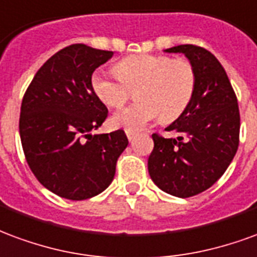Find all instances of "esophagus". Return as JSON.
I'll return each mask as SVG.
<instances>
[{
	"label": "esophagus",
	"instance_id": "esophagus-1",
	"mask_svg": "<svg viewBox=\"0 0 257 257\" xmlns=\"http://www.w3.org/2000/svg\"><path fill=\"white\" fill-rule=\"evenodd\" d=\"M126 136L127 138H128V141H133V138H134V136H136V133L131 130H126Z\"/></svg>",
	"mask_w": 257,
	"mask_h": 257
}]
</instances>
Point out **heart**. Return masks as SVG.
<instances>
[{
    "mask_svg": "<svg viewBox=\"0 0 257 257\" xmlns=\"http://www.w3.org/2000/svg\"><path fill=\"white\" fill-rule=\"evenodd\" d=\"M116 72L95 69L91 75V89L105 105L119 108L137 89L136 102L115 112L110 124L136 131L163 116L174 120L192 102L197 86V72L186 59L167 54H134L120 60Z\"/></svg>",
    "mask_w": 257,
    "mask_h": 257,
    "instance_id": "obj_1",
    "label": "heart"
}]
</instances>
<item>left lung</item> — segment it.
<instances>
[{
  "mask_svg": "<svg viewBox=\"0 0 257 257\" xmlns=\"http://www.w3.org/2000/svg\"><path fill=\"white\" fill-rule=\"evenodd\" d=\"M166 52L188 57L197 86L186 110L166 128L179 134L177 140L152 134L148 170L163 192L186 198L211 188L230 166L239 144V109L227 74L211 52L196 45Z\"/></svg>",
  "mask_w": 257,
  "mask_h": 257,
  "instance_id": "obj_1",
  "label": "left lung"
}]
</instances>
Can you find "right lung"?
Segmentation results:
<instances>
[{
	"instance_id": "1",
	"label": "right lung",
	"mask_w": 257,
	"mask_h": 257,
	"mask_svg": "<svg viewBox=\"0 0 257 257\" xmlns=\"http://www.w3.org/2000/svg\"><path fill=\"white\" fill-rule=\"evenodd\" d=\"M113 52L69 45L45 63L24 93L19 133L35 178L60 197L86 200L104 192L128 145L123 130L95 134L108 116L91 75Z\"/></svg>"
}]
</instances>
